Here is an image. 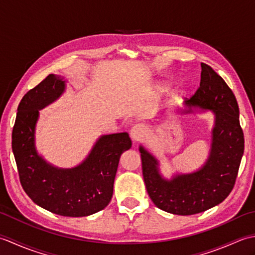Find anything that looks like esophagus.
Returning a JSON list of instances; mask_svg holds the SVG:
<instances>
[{"label": "esophagus", "instance_id": "34e87169", "mask_svg": "<svg viewBox=\"0 0 255 255\" xmlns=\"http://www.w3.org/2000/svg\"><path fill=\"white\" fill-rule=\"evenodd\" d=\"M145 134V129L142 125H136L133 126L130 131V138L133 142H138L142 140Z\"/></svg>", "mask_w": 255, "mask_h": 255}]
</instances>
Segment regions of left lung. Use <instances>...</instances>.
I'll list each match as a JSON object with an SVG mask.
<instances>
[{"label":"left lung","mask_w":255,"mask_h":255,"mask_svg":"<svg viewBox=\"0 0 255 255\" xmlns=\"http://www.w3.org/2000/svg\"><path fill=\"white\" fill-rule=\"evenodd\" d=\"M202 66L200 84L178 114L206 113L214 115L209 155L198 170L174 173L166 178L160 161L143 145L139 151L145 188L156 207L166 213L188 216L203 213L220 204L235 186L245 150L239 121V106L234 92L213 68Z\"/></svg>","instance_id":"obj_1"}]
</instances>
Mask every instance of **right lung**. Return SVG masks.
<instances>
[{"label":"right lung","instance_id":"right-lung-1","mask_svg":"<svg viewBox=\"0 0 255 255\" xmlns=\"http://www.w3.org/2000/svg\"><path fill=\"white\" fill-rule=\"evenodd\" d=\"M67 88V80L49 74L21 99L12 133V149L20 184L30 199L66 217H85L110 204L119 159L131 148L127 132L103 134L88 156L73 167L47 162L36 148L39 111L52 104Z\"/></svg>","mask_w":255,"mask_h":255}]
</instances>
